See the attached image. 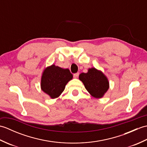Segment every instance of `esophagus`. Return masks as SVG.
I'll use <instances>...</instances> for the list:
<instances>
[{
    "instance_id": "obj_1",
    "label": "esophagus",
    "mask_w": 147,
    "mask_h": 147,
    "mask_svg": "<svg viewBox=\"0 0 147 147\" xmlns=\"http://www.w3.org/2000/svg\"><path fill=\"white\" fill-rule=\"evenodd\" d=\"M78 76H79V73H74V74H73V76H74V78H78Z\"/></svg>"
}]
</instances>
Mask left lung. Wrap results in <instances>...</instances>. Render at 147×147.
Segmentation results:
<instances>
[{
  "label": "left lung",
  "mask_w": 147,
  "mask_h": 147,
  "mask_svg": "<svg viewBox=\"0 0 147 147\" xmlns=\"http://www.w3.org/2000/svg\"><path fill=\"white\" fill-rule=\"evenodd\" d=\"M79 79L90 94L96 98L103 97L109 88L107 78L101 71L95 67L89 69L88 73H81Z\"/></svg>",
  "instance_id": "obj_1"
}]
</instances>
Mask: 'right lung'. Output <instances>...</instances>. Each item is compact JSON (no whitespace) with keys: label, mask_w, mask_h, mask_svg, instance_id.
Here are the masks:
<instances>
[{"label":"right lung","mask_w":147,"mask_h":147,"mask_svg":"<svg viewBox=\"0 0 147 147\" xmlns=\"http://www.w3.org/2000/svg\"><path fill=\"white\" fill-rule=\"evenodd\" d=\"M73 78L68 69H62L53 64L45 68L41 78V88L51 98H57L65 89L66 84Z\"/></svg>","instance_id":"obj_1"}]
</instances>
